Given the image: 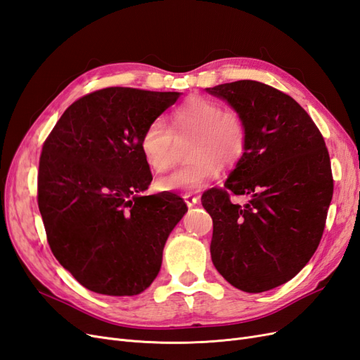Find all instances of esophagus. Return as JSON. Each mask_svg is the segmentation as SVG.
I'll return each instance as SVG.
<instances>
[{
	"label": "esophagus",
	"instance_id": "34e87169",
	"mask_svg": "<svg viewBox=\"0 0 360 360\" xmlns=\"http://www.w3.org/2000/svg\"><path fill=\"white\" fill-rule=\"evenodd\" d=\"M183 198H184V202L188 204V207H193L200 202V197H197V195H192V193H186Z\"/></svg>",
	"mask_w": 360,
	"mask_h": 360
}]
</instances>
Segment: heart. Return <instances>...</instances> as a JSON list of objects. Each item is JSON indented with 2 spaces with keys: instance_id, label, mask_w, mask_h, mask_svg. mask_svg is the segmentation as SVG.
<instances>
[{
  "instance_id": "heart-1",
  "label": "heart",
  "mask_w": 360,
  "mask_h": 360,
  "mask_svg": "<svg viewBox=\"0 0 360 360\" xmlns=\"http://www.w3.org/2000/svg\"><path fill=\"white\" fill-rule=\"evenodd\" d=\"M176 135L191 136L186 165L174 169L158 181L159 191L195 192L216 177L221 168H231L242 159L248 130L243 117L219 103L193 97L171 114ZM172 132L160 118L150 122L139 138V150L150 169L165 171L171 163Z\"/></svg>"
}]
</instances>
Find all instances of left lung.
I'll return each instance as SVG.
<instances>
[{"instance_id":"8db88e82","label":"left lung","mask_w":360,"mask_h":360,"mask_svg":"<svg viewBox=\"0 0 360 360\" xmlns=\"http://www.w3.org/2000/svg\"><path fill=\"white\" fill-rule=\"evenodd\" d=\"M245 120L248 144L224 188L202 193L216 270L238 290L285 284L317 250L333 195L328 148L303 108L274 86L236 81L205 89ZM231 194H245V206Z\"/></svg>"}]
</instances>
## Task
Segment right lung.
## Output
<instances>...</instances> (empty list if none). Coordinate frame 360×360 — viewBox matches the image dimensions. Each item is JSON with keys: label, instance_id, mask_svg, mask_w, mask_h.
Listing matches in <instances>:
<instances>
[{"label": "right lung", "instance_id": "right-lung-1", "mask_svg": "<svg viewBox=\"0 0 360 360\" xmlns=\"http://www.w3.org/2000/svg\"><path fill=\"white\" fill-rule=\"evenodd\" d=\"M180 93L110 86L72 103L41 148L37 201L48 243L81 285L135 296L151 285L188 207L139 195L153 180L139 150L146 126Z\"/></svg>", "mask_w": 360, "mask_h": 360}]
</instances>
